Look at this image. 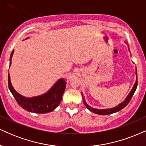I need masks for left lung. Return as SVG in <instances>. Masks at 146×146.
I'll list each match as a JSON object with an SVG mask.
<instances>
[{"instance_id": "1", "label": "left lung", "mask_w": 146, "mask_h": 146, "mask_svg": "<svg viewBox=\"0 0 146 146\" xmlns=\"http://www.w3.org/2000/svg\"><path fill=\"white\" fill-rule=\"evenodd\" d=\"M125 43H126V44L128 45L127 42H125ZM128 50H130L129 47H128ZM135 72H135V74H136V81H135L134 85H133V89H132L131 92H130V93L128 94L127 97H126V99H125V100L123 101L122 102H121L120 104H119L118 105H117L116 107H115L113 108H111V109H95V108L90 107V106L87 103L86 101H85V97H84L83 94L81 93L82 96H83V100L84 104H85V107H86L87 109H88L89 110L91 111V112H93L94 113H96V114L102 115H109V114L114 113L118 112V111H119L122 109H124V108L128 104V102H130V100H131L132 97H133L135 92L136 91L137 87V68H135Z\"/></svg>"}]
</instances>
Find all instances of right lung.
<instances>
[{
  "label": "right lung",
  "instance_id": "1",
  "mask_svg": "<svg viewBox=\"0 0 146 146\" xmlns=\"http://www.w3.org/2000/svg\"><path fill=\"white\" fill-rule=\"evenodd\" d=\"M28 38L27 37L25 39ZM13 52L14 50L12 51L10 56L9 66L11 64V58ZM66 82L64 78H60L46 93L38 96L25 97L18 94L14 90L10 80L9 73L8 74L9 89L18 104L26 111L35 113H46L54 111L61 102L63 92L66 90Z\"/></svg>",
  "mask_w": 146,
  "mask_h": 146
}]
</instances>
